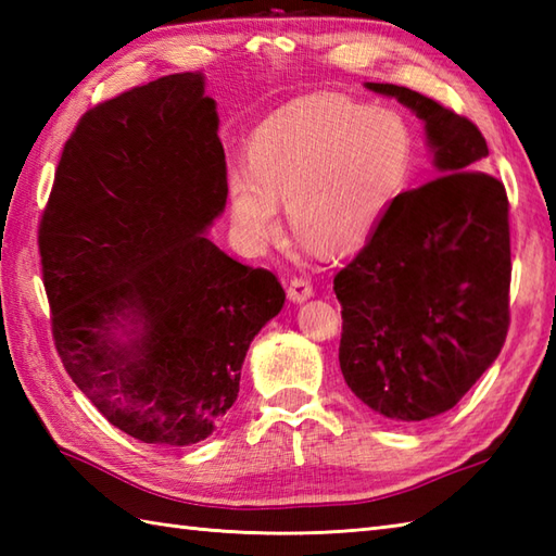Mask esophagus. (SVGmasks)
I'll return each mask as SVG.
<instances>
[{"label":"esophagus","mask_w":556,"mask_h":556,"mask_svg":"<svg viewBox=\"0 0 556 556\" xmlns=\"http://www.w3.org/2000/svg\"><path fill=\"white\" fill-rule=\"evenodd\" d=\"M311 296H313L311 279L293 277V279L289 281V299H291L293 303H303V301H308Z\"/></svg>","instance_id":"34e87169"}]
</instances>
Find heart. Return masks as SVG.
Returning <instances> with one entry per match:
<instances>
[{
    "label": "heart",
    "mask_w": 556,
    "mask_h": 556,
    "mask_svg": "<svg viewBox=\"0 0 556 556\" xmlns=\"http://www.w3.org/2000/svg\"><path fill=\"white\" fill-rule=\"evenodd\" d=\"M413 136L404 116L313 96L277 110L255 128L248 167L231 169L236 227L265 243L279 229L287 200L293 231L332 255L368 243L404 191Z\"/></svg>",
    "instance_id": "1"
}]
</instances>
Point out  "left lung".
<instances>
[{"instance_id": "obj_1", "label": "left lung", "mask_w": 556, "mask_h": 556, "mask_svg": "<svg viewBox=\"0 0 556 556\" xmlns=\"http://www.w3.org/2000/svg\"><path fill=\"white\" fill-rule=\"evenodd\" d=\"M425 124L437 179L399 193L382 227L334 277L339 365L351 392L394 422L454 408L509 332V200L478 172L490 155L466 116L416 90L365 83Z\"/></svg>"}]
</instances>
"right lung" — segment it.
I'll return each instance as SVG.
<instances>
[{
  "label": "right lung",
  "mask_w": 556,
  "mask_h": 556,
  "mask_svg": "<svg viewBox=\"0 0 556 556\" xmlns=\"http://www.w3.org/2000/svg\"><path fill=\"white\" fill-rule=\"evenodd\" d=\"M217 104L172 74L80 116L40 222L52 337L71 380L146 444L205 440L287 293L205 231L227 205Z\"/></svg>",
  "instance_id": "1"
}]
</instances>
